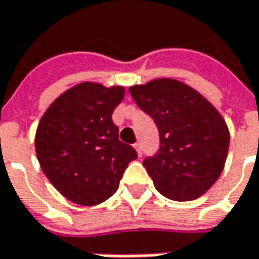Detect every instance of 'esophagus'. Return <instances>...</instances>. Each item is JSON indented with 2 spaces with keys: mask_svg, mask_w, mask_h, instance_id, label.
Segmentation results:
<instances>
[{
  "mask_svg": "<svg viewBox=\"0 0 259 259\" xmlns=\"http://www.w3.org/2000/svg\"><path fill=\"white\" fill-rule=\"evenodd\" d=\"M133 146H135V149H136L138 155H139V157H142V145L139 144V142H136V144L133 145Z\"/></svg>",
  "mask_w": 259,
  "mask_h": 259,
  "instance_id": "34e87169",
  "label": "esophagus"
}]
</instances>
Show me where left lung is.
<instances>
[{
	"label": "left lung",
	"mask_w": 259,
	"mask_h": 259,
	"mask_svg": "<svg viewBox=\"0 0 259 259\" xmlns=\"http://www.w3.org/2000/svg\"><path fill=\"white\" fill-rule=\"evenodd\" d=\"M138 107L158 127L160 148L144 167L155 189L173 201H193L220 177L229 151V129L199 92L173 79L129 88Z\"/></svg>",
	"instance_id": "1"
}]
</instances>
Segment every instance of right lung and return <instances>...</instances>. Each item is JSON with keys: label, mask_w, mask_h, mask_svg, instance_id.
<instances>
[{"label": "right lung", "mask_w": 259, "mask_h": 259, "mask_svg": "<svg viewBox=\"0 0 259 259\" xmlns=\"http://www.w3.org/2000/svg\"><path fill=\"white\" fill-rule=\"evenodd\" d=\"M124 88L76 84L51 104L39 121L35 148L42 171L53 186L79 205H98L113 196L133 146L118 139L113 123Z\"/></svg>", "instance_id": "1"}]
</instances>
